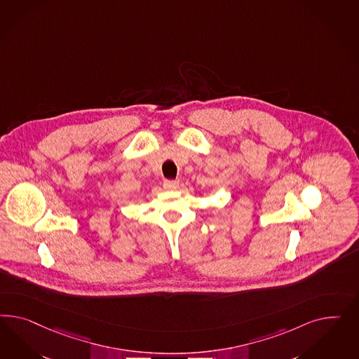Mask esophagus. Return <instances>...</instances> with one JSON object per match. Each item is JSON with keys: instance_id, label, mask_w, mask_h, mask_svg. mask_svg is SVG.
<instances>
[{"instance_id": "1", "label": "esophagus", "mask_w": 359, "mask_h": 359, "mask_svg": "<svg viewBox=\"0 0 359 359\" xmlns=\"http://www.w3.org/2000/svg\"><path fill=\"white\" fill-rule=\"evenodd\" d=\"M163 187L168 191H174L179 187V182L177 180H164Z\"/></svg>"}]
</instances>
